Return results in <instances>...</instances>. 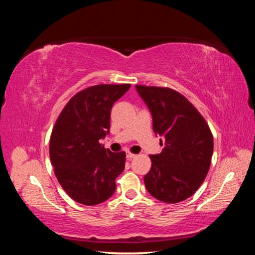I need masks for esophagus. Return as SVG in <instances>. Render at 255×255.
<instances>
[{
    "instance_id": "1",
    "label": "esophagus",
    "mask_w": 255,
    "mask_h": 255,
    "mask_svg": "<svg viewBox=\"0 0 255 255\" xmlns=\"http://www.w3.org/2000/svg\"><path fill=\"white\" fill-rule=\"evenodd\" d=\"M137 156L136 154H132V153H127V155H126V157L128 158V159H132V158H135Z\"/></svg>"
}]
</instances>
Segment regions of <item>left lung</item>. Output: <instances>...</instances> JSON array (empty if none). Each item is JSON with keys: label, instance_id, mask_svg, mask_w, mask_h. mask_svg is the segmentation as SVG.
Wrapping results in <instances>:
<instances>
[{"label": "left lung", "instance_id": "8db88e82", "mask_svg": "<svg viewBox=\"0 0 255 255\" xmlns=\"http://www.w3.org/2000/svg\"><path fill=\"white\" fill-rule=\"evenodd\" d=\"M136 90L152 114L154 132L164 137L162 152L149 156L152 167L144 176L145 187L163 202L183 201L199 189L208 173L213 133L199 111L181 93L145 85H136Z\"/></svg>", "mask_w": 255, "mask_h": 255}]
</instances>
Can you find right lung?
<instances>
[{
	"mask_svg": "<svg viewBox=\"0 0 255 255\" xmlns=\"http://www.w3.org/2000/svg\"><path fill=\"white\" fill-rule=\"evenodd\" d=\"M129 88L130 84H100L82 90L56 120L50 162L59 184L79 204L99 205L115 193L126 153H112L100 139L109 133L112 106Z\"/></svg>",
	"mask_w": 255,
	"mask_h": 255,
	"instance_id": "obj_1",
	"label": "right lung"
}]
</instances>
